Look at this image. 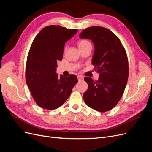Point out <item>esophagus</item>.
Segmentation results:
<instances>
[{"label":"esophagus","mask_w":152,"mask_h":152,"mask_svg":"<svg viewBox=\"0 0 152 152\" xmlns=\"http://www.w3.org/2000/svg\"><path fill=\"white\" fill-rule=\"evenodd\" d=\"M77 79H78V80H79V81H80V80H83V77H82V75H78L77 76Z\"/></svg>","instance_id":"1"}]
</instances>
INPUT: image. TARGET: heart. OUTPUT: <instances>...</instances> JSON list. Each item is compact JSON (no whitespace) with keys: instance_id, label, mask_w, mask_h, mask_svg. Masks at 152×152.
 I'll list each match as a JSON object with an SVG mask.
<instances>
[{"instance_id":"1","label":"heart","mask_w":152,"mask_h":152,"mask_svg":"<svg viewBox=\"0 0 152 152\" xmlns=\"http://www.w3.org/2000/svg\"><path fill=\"white\" fill-rule=\"evenodd\" d=\"M91 45V43L89 42V41L86 40H80V41H79V43H78V45H79V49L82 48H84V47L86 46V45Z\"/></svg>"}]
</instances>
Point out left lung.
<instances>
[{"mask_svg": "<svg viewBox=\"0 0 152 152\" xmlns=\"http://www.w3.org/2000/svg\"><path fill=\"white\" fill-rule=\"evenodd\" d=\"M79 37L93 42L94 53L92 64L99 73L98 80L84 77L88 84L83 96L84 102L97 111H108L118 103L127 82L129 64L126 50L117 37L102 26L86 28Z\"/></svg>", "mask_w": 152, "mask_h": 152, "instance_id": "8db88e82", "label": "left lung"}]
</instances>
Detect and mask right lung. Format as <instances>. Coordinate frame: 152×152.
<instances>
[{
	"label": "right lung",
	"mask_w": 152,
	"mask_h": 152,
	"mask_svg": "<svg viewBox=\"0 0 152 152\" xmlns=\"http://www.w3.org/2000/svg\"><path fill=\"white\" fill-rule=\"evenodd\" d=\"M77 31L49 25L40 30L31 45L26 61V82L32 97L40 107L59 108L77 83L76 75L59 77L56 73L57 61L62 60L65 44Z\"/></svg>",
	"instance_id": "obj_1"
}]
</instances>
